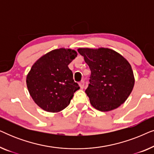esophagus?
<instances>
[{
  "mask_svg": "<svg viewBox=\"0 0 154 154\" xmlns=\"http://www.w3.org/2000/svg\"><path fill=\"white\" fill-rule=\"evenodd\" d=\"M84 85H85V82H84L83 81H82L80 82V83H79V86H80V87H81V89H83Z\"/></svg>",
  "mask_w": 154,
  "mask_h": 154,
  "instance_id": "esophagus-1",
  "label": "esophagus"
}]
</instances>
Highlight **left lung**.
Segmentation results:
<instances>
[{"label":"left lung","instance_id":"left-lung-1","mask_svg":"<svg viewBox=\"0 0 154 154\" xmlns=\"http://www.w3.org/2000/svg\"><path fill=\"white\" fill-rule=\"evenodd\" d=\"M78 51L91 71L85 93L92 106L104 112L123 104L134 85L133 71L128 61L109 48H80Z\"/></svg>","mask_w":154,"mask_h":154}]
</instances>
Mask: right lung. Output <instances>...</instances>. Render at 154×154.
Returning <instances> with one entry per match:
<instances>
[{
    "mask_svg": "<svg viewBox=\"0 0 154 154\" xmlns=\"http://www.w3.org/2000/svg\"><path fill=\"white\" fill-rule=\"evenodd\" d=\"M78 55L71 48H59L41 57L26 75V86L31 98L40 108L57 113L70 104L80 89L68 65Z\"/></svg>",
    "mask_w": 154,
    "mask_h": 154,
    "instance_id": "obj_1",
    "label": "right lung"
}]
</instances>
